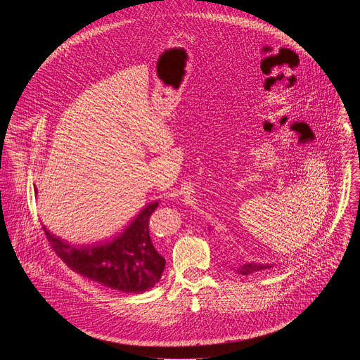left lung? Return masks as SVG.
<instances>
[{"label":"left lung","instance_id":"obj_1","mask_svg":"<svg viewBox=\"0 0 360 360\" xmlns=\"http://www.w3.org/2000/svg\"><path fill=\"white\" fill-rule=\"evenodd\" d=\"M269 268H272V266L268 265V264H266V265H262V264H253V262H250V264H245V265L239 266L236 272L240 274V275H250V274H253V272L269 269Z\"/></svg>","mask_w":360,"mask_h":360}]
</instances>
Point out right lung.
<instances>
[{
  "label": "right lung",
  "instance_id": "obj_1",
  "mask_svg": "<svg viewBox=\"0 0 360 360\" xmlns=\"http://www.w3.org/2000/svg\"><path fill=\"white\" fill-rule=\"evenodd\" d=\"M157 208L158 202L146 205L121 233L94 245H71L45 226L42 229L58 258L74 272L120 292L141 293L155 286L165 269V258L153 245L148 228Z\"/></svg>",
  "mask_w": 360,
  "mask_h": 360
}]
</instances>
